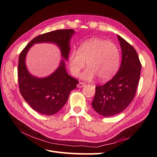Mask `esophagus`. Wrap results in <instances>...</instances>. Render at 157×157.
<instances>
[{
	"label": "esophagus",
	"mask_w": 157,
	"mask_h": 157,
	"mask_svg": "<svg viewBox=\"0 0 157 157\" xmlns=\"http://www.w3.org/2000/svg\"><path fill=\"white\" fill-rule=\"evenodd\" d=\"M86 86V84H84V83L79 82V84H78V88H82V87H84V86Z\"/></svg>",
	"instance_id": "obj_1"
}]
</instances>
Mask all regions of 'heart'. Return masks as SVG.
<instances>
[{"label": "heart", "instance_id": "heart-1", "mask_svg": "<svg viewBox=\"0 0 157 157\" xmlns=\"http://www.w3.org/2000/svg\"><path fill=\"white\" fill-rule=\"evenodd\" d=\"M88 67L82 78L91 80L96 75L100 81H107L117 72L120 65L119 51L115 44L106 40L92 38L82 43L78 51L73 50L69 55V67L73 75H78L84 67Z\"/></svg>", "mask_w": 157, "mask_h": 157}]
</instances>
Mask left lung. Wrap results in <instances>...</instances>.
<instances>
[{
	"mask_svg": "<svg viewBox=\"0 0 157 157\" xmlns=\"http://www.w3.org/2000/svg\"><path fill=\"white\" fill-rule=\"evenodd\" d=\"M122 51L118 72L109 82L96 86L92 105L103 117H111L128 107L134 99L138 87L142 65L135 48L117 36Z\"/></svg>",
	"mask_w": 157,
	"mask_h": 157,
	"instance_id": "obj_1",
	"label": "left lung"
}]
</instances>
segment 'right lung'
Listing matches in <instances>:
<instances>
[{
  "instance_id": "1",
  "label": "right lung",
  "mask_w": 157,
  "mask_h": 157,
  "mask_svg": "<svg viewBox=\"0 0 157 157\" xmlns=\"http://www.w3.org/2000/svg\"><path fill=\"white\" fill-rule=\"evenodd\" d=\"M72 29H58L38 36L29 42L20 53L18 64V82L23 98L31 107L43 115H52L65 105L70 92L79 82L69 75L64 60L51 75L39 78L31 75L26 67L25 57L32 46L36 43H53L61 50L62 57L67 61L70 40L74 34Z\"/></svg>"
}]
</instances>
